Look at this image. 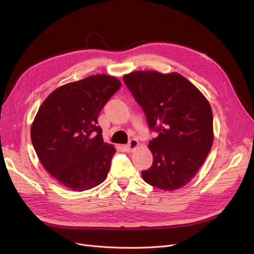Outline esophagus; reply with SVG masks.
<instances>
[{"label":"esophagus","mask_w":254,"mask_h":254,"mask_svg":"<svg viewBox=\"0 0 254 254\" xmlns=\"http://www.w3.org/2000/svg\"><path fill=\"white\" fill-rule=\"evenodd\" d=\"M124 147H125V149H126L127 152H131V151L136 150V149L139 147V142H138L136 139H131V140L129 141V143L127 144V145H125Z\"/></svg>","instance_id":"obj_1"}]
</instances>
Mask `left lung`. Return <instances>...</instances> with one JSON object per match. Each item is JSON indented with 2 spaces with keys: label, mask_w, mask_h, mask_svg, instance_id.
Instances as JSON below:
<instances>
[{
  "label": "left lung",
  "mask_w": 254,
  "mask_h": 254,
  "mask_svg": "<svg viewBox=\"0 0 254 254\" xmlns=\"http://www.w3.org/2000/svg\"><path fill=\"white\" fill-rule=\"evenodd\" d=\"M124 81L150 128L159 132L148 144L153 164L142 171L144 181L163 190L183 188L204 164L214 140L208 100L175 72L135 71L126 74Z\"/></svg>",
  "instance_id": "8db88e82"
}]
</instances>
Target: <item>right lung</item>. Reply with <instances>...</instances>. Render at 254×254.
I'll return each instance as SVG.
<instances>
[{
    "label": "right lung",
    "instance_id": "obj_1",
    "mask_svg": "<svg viewBox=\"0 0 254 254\" xmlns=\"http://www.w3.org/2000/svg\"><path fill=\"white\" fill-rule=\"evenodd\" d=\"M122 86L106 74L91 75L53 90L31 127V139L40 162L64 188L83 191L108 175L116 149L104 142L98 116Z\"/></svg>",
    "mask_w": 254,
    "mask_h": 254
}]
</instances>
